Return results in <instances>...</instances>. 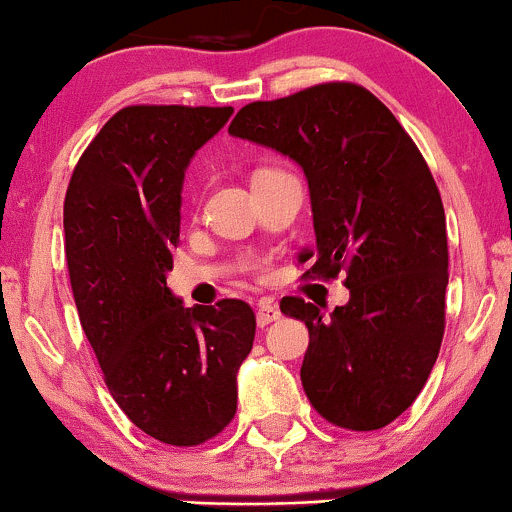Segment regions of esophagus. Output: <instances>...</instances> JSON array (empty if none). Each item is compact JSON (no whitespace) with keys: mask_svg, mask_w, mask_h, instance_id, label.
I'll use <instances>...</instances> for the list:
<instances>
[{"mask_svg":"<svg viewBox=\"0 0 512 512\" xmlns=\"http://www.w3.org/2000/svg\"><path fill=\"white\" fill-rule=\"evenodd\" d=\"M278 317H280V312H278L276 302H271V300H261V302H258V307H256L258 327H266V324L276 322Z\"/></svg>","mask_w":512,"mask_h":512,"instance_id":"obj_1","label":"esophagus"}]
</instances>
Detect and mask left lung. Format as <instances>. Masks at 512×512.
<instances>
[{
	"label": "left lung",
	"mask_w": 512,
	"mask_h": 512,
	"mask_svg": "<svg viewBox=\"0 0 512 512\" xmlns=\"http://www.w3.org/2000/svg\"><path fill=\"white\" fill-rule=\"evenodd\" d=\"M229 134L300 163L317 244L302 278L344 273L349 302L329 317L302 298L280 312L305 322L307 400L351 432L381 430L415 403L444 337L449 283L442 195L420 148L376 95L322 82L236 112Z\"/></svg>",
	"instance_id": "obj_1"
}]
</instances>
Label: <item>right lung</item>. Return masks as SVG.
Masks as SVG:
<instances>
[{"mask_svg":"<svg viewBox=\"0 0 512 512\" xmlns=\"http://www.w3.org/2000/svg\"><path fill=\"white\" fill-rule=\"evenodd\" d=\"M232 107L131 104L90 141L63 205L80 324L109 393L170 447L217 437L236 412V371L254 346L244 300L183 307L166 285L185 168Z\"/></svg>","mask_w":512,"mask_h":512,"instance_id":"add662e5","label":"right lung"}]
</instances>
